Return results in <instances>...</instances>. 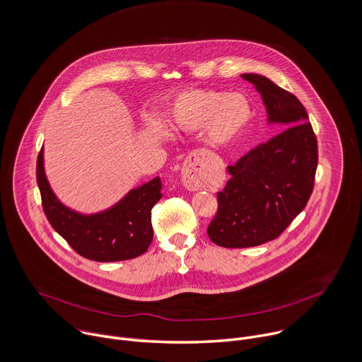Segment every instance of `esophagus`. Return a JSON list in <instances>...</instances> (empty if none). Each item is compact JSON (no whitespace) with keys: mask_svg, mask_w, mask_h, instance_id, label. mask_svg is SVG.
Returning <instances> with one entry per match:
<instances>
[{"mask_svg":"<svg viewBox=\"0 0 362 362\" xmlns=\"http://www.w3.org/2000/svg\"><path fill=\"white\" fill-rule=\"evenodd\" d=\"M182 183L190 192H197L206 186V180L202 170L200 159H189L186 160L182 169Z\"/></svg>","mask_w":362,"mask_h":362,"instance_id":"esophagus-1","label":"esophagus"}]
</instances>
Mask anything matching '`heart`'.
Returning <instances> with one entry per match:
<instances>
[{
  "mask_svg": "<svg viewBox=\"0 0 362 362\" xmlns=\"http://www.w3.org/2000/svg\"><path fill=\"white\" fill-rule=\"evenodd\" d=\"M253 117L246 96L216 89H190L179 93L170 107V125L183 132L203 128L211 148H227L245 136Z\"/></svg>",
  "mask_w": 362,
  "mask_h": 362,
  "instance_id": "1",
  "label": "heart"
}]
</instances>
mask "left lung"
I'll list each match as a JSON object with an SVG mask.
<instances>
[{"mask_svg":"<svg viewBox=\"0 0 362 362\" xmlns=\"http://www.w3.org/2000/svg\"><path fill=\"white\" fill-rule=\"evenodd\" d=\"M260 93L267 125L286 129L227 166L218 210L207 227L217 246L245 249L279 237L303 211L314 186L317 141L301 102L260 74H242Z\"/></svg>","mask_w":362,"mask_h":362,"instance_id":"obj_1","label":"left lung"}]
</instances>
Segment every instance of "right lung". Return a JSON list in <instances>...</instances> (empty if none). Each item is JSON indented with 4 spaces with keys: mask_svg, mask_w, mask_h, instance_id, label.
<instances>
[{
    "mask_svg": "<svg viewBox=\"0 0 362 362\" xmlns=\"http://www.w3.org/2000/svg\"><path fill=\"white\" fill-rule=\"evenodd\" d=\"M37 182L48 221L82 257L100 263L122 262L144 255L151 246V210L162 199L159 177L131 189L110 207L89 214L65 206L57 197L45 175L44 148L37 160Z\"/></svg>",
    "mask_w": 362,
    "mask_h": 362,
    "instance_id": "1",
    "label": "right lung"
}]
</instances>
